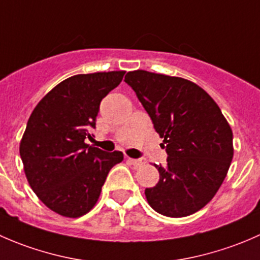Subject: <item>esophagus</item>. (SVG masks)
Here are the masks:
<instances>
[{"instance_id":"esophagus-1","label":"esophagus","mask_w":260,"mask_h":260,"mask_svg":"<svg viewBox=\"0 0 260 260\" xmlns=\"http://www.w3.org/2000/svg\"><path fill=\"white\" fill-rule=\"evenodd\" d=\"M128 162H129V164H132L133 166H136V167H141V166H143V165L146 164V158H128Z\"/></svg>"}]
</instances>
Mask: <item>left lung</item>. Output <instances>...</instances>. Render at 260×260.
Masks as SVG:
<instances>
[{
    "mask_svg": "<svg viewBox=\"0 0 260 260\" xmlns=\"http://www.w3.org/2000/svg\"><path fill=\"white\" fill-rule=\"evenodd\" d=\"M124 81L151 118L167 164L154 165L159 181L146 188L154 211L182 217L203 209L221 186L233 154V132L214 99L195 83L136 70Z\"/></svg>",
    "mask_w": 260,
    "mask_h": 260,
    "instance_id": "obj_1",
    "label": "left lung"
}]
</instances>
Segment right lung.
<instances>
[{
  "mask_svg": "<svg viewBox=\"0 0 260 260\" xmlns=\"http://www.w3.org/2000/svg\"><path fill=\"white\" fill-rule=\"evenodd\" d=\"M124 72L68 78L49 91L28 118L20 156L28 183L52 211L67 217L91 210L119 151L86 145L101 102L119 85Z\"/></svg>",
  "mask_w": 260,
  "mask_h": 260,
  "instance_id": "obj_1",
  "label": "right lung"
}]
</instances>
